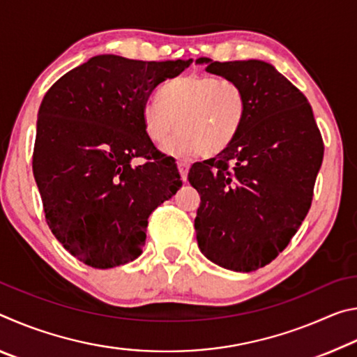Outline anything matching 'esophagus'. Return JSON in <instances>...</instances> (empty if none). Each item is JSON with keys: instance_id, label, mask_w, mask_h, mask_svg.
Listing matches in <instances>:
<instances>
[{"instance_id": "esophagus-1", "label": "esophagus", "mask_w": 357, "mask_h": 357, "mask_svg": "<svg viewBox=\"0 0 357 357\" xmlns=\"http://www.w3.org/2000/svg\"><path fill=\"white\" fill-rule=\"evenodd\" d=\"M189 162H184L181 160L178 162V168H179V173H181V179L185 181L187 179V173H189Z\"/></svg>"}]
</instances>
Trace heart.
I'll return each mask as SVG.
<instances>
[{
	"mask_svg": "<svg viewBox=\"0 0 357 357\" xmlns=\"http://www.w3.org/2000/svg\"><path fill=\"white\" fill-rule=\"evenodd\" d=\"M247 116L244 89L236 82L213 75H184L160 88L146 102L142 119L144 134L157 148H165L174 134V146L213 157L225 151Z\"/></svg>",
	"mask_w": 357,
	"mask_h": 357,
	"instance_id": "b5f03b06",
	"label": "heart"
}]
</instances>
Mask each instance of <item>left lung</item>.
Here are the masks:
<instances>
[{
	"label": "left lung",
	"mask_w": 357,
	"mask_h": 357,
	"mask_svg": "<svg viewBox=\"0 0 357 357\" xmlns=\"http://www.w3.org/2000/svg\"><path fill=\"white\" fill-rule=\"evenodd\" d=\"M197 63L236 82L247 99L236 140L213 159L195 162L187 176L202 198L198 247L222 268L252 273L277 258L309 213L323 138L305 96L273 64Z\"/></svg>",
	"instance_id": "8db88e82"
}]
</instances>
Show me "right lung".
Here are the masks:
<instances>
[{
	"label": "right lung",
	"mask_w": 357,
	"mask_h": 357,
	"mask_svg": "<svg viewBox=\"0 0 357 357\" xmlns=\"http://www.w3.org/2000/svg\"><path fill=\"white\" fill-rule=\"evenodd\" d=\"M190 63L93 56L42 99L34 179L47 225L84 264L108 269L135 259L148 217L183 185L173 157L144 134L142 113L157 86ZM135 156L145 164L132 167Z\"/></svg>",
	"instance_id": "obj_1"
}]
</instances>
